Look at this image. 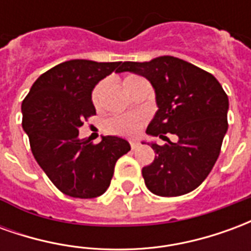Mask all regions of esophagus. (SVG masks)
Returning a JSON list of instances; mask_svg holds the SVG:
<instances>
[{"label": "esophagus", "mask_w": 251, "mask_h": 251, "mask_svg": "<svg viewBox=\"0 0 251 251\" xmlns=\"http://www.w3.org/2000/svg\"><path fill=\"white\" fill-rule=\"evenodd\" d=\"M138 145H140V142L138 141H130L131 149H136V148H138Z\"/></svg>", "instance_id": "esophagus-1"}]
</instances>
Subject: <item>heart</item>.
I'll use <instances>...</instances> for the list:
<instances>
[{
	"instance_id": "heart-1",
	"label": "heart",
	"mask_w": 251,
	"mask_h": 251,
	"mask_svg": "<svg viewBox=\"0 0 251 251\" xmlns=\"http://www.w3.org/2000/svg\"><path fill=\"white\" fill-rule=\"evenodd\" d=\"M138 80H142V77L136 76V75H130V76H126L124 79V87L126 88V91L129 88L137 83ZM107 82L102 80L99 82L93 91V102L95 106L100 104V100L103 98L104 88H106ZM142 122H144V117L141 114H125V115H117L110 118L106 122V129L110 133H114V134H120V136H133L136 134L138 129L141 127Z\"/></svg>"
}]
</instances>
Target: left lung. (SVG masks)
<instances>
[{
	"label": "left lung",
	"mask_w": 251,
	"mask_h": 251,
	"mask_svg": "<svg viewBox=\"0 0 251 251\" xmlns=\"http://www.w3.org/2000/svg\"><path fill=\"white\" fill-rule=\"evenodd\" d=\"M120 72L147 77L154 90L158 109L148 136L164 141L167 132L178 136L177 142L168 140L163 147L149 142L156 156L142 168L148 189L158 196H180L198 188L215 165L228 127V98L221 83L210 72L174 56L124 62Z\"/></svg>",
	"instance_id": "left-lung-1"
}]
</instances>
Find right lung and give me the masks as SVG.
Returning a JSON list of instances; mask_svg holds the SVG:
<instances>
[{
	"mask_svg": "<svg viewBox=\"0 0 251 251\" xmlns=\"http://www.w3.org/2000/svg\"><path fill=\"white\" fill-rule=\"evenodd\" d=\"M122 62L75 59L44 72L21 104L23 129L32 153L63 194L91 199L106 192L117 160L130 151L125 138L104 136L97 145L79 138L83 121L95 114L91 93Z\"/></svg>",
	"mask_w": 251,
	"mask_h": 251,
	"instance_id": "add662e5",
	"label": "right lung"
}]
</instances>
